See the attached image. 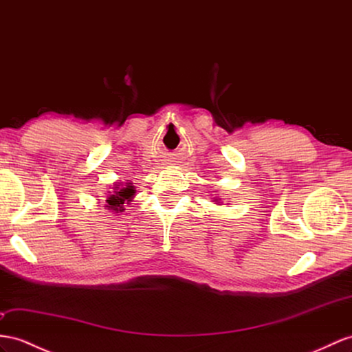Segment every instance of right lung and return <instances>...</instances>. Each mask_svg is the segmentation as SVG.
Here are the masks:
<instances>
[{"label":"right lung","mask_w":352,"mask_h":352,"mask_svg":"<svg viewBox=\"0 0 352 352\" xmlns=\"http://www.w3.org/2000/svg\"><path fill=\"white\" fill-rule=\"evenodd\" d=\"M133 195H135V188L133 186H131V183L126 184V187H116L113 195L108 196L107 208L113 210L114 212H123L126 206L124 204H129L132 201Z\"/></svg>","instance_id":"1"}]
</instances>
